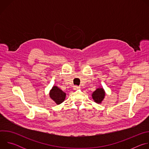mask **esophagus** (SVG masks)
<instances>
[{"instance_id":"1","label":"esophagus","mask_w":149,"mask_h":149,"mask_svg":"<svg viewBox=\"0 0 149 149\" xmlns=\"http://www.w3.org/2000/svg\"><path fill=\"white\" fill-rule=\"evenodd\" d=\"M79 88H80V87H79V86H74V90H78Z\"/></svg>"}]
</instances>
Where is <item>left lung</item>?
<instances>
[{"label": "left lung", "mask_w": 149, "mask_h": 149, "mask_svg": "<svg viewBox=\"0 0 149 149\" xmlns=\"http://www.w3.org/2000/svg\"><path fill=\"white\" fill-rule=\"evenodd\" d=\"M93 98L97 103H101L105 96V92L102 88H98L93 93Z\"/></svg>", "instance_id": "8db88e82"}]
</instances>
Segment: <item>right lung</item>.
I'll return each mask as SVG.
<instances>
[{
	"label": "right lung",
	"mask_w": 149,
	"mask_h": 149,
	"mask_svg": "<svg viewBox=\"0 0 149 149\" xmlns=\"http://www.w3.org/2000/svg\"><path fill=\"white\" fill-rule=\"evenodd\" d=\"M50 97L57 104H59L65 100L66 94L56 86H54L49 93Z\"/></svg>",
	"instance_id": "add662e5"
}]
</instances>
